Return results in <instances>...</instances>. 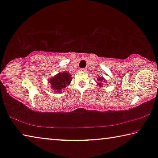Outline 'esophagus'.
Wrapping results in <instances>:
<instances>
[{
	"label": "esophagus",
	"mask_w": 158,
	"mask_h": 158,
	"mask_svg": "<svg viewBox=\"0 0 158 158\" xmlns=\"http://www.w3.org/2000/svg\"><path fill=\"white\" fill-rule=\"evenodd\" d=\"M80 71H81V72H86V69H81V70H80Z\"/></svg>",
	"instance_id": "esophagus-1"
}]
</instances>
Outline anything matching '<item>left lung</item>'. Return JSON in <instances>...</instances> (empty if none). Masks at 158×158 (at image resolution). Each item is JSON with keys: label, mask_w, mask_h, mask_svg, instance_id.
Returning <instances> with one entry per match:
<instances>
[{"label": "left lung", "mask_w": 158, "mask_h": 158, "mask_svg": "<svg viewBox=\"0 0 158 158\" xmlns=\"http://www.w3.org/2000/svg\"><path fill=\"white\" fill-rule=\"evenodd\" d=\"M96 82H97V86L98 87H102L103 85H104V84L107 83V81L103 77H98V78H96Z\"/></svg>", "instance_id": "1"}]
</instances>
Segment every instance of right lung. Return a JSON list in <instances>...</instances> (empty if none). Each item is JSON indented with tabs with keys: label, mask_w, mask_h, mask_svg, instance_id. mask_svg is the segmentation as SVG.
Instances as JSON below:
<instances>
[{
	"label": "right lung",
	"mask_w": 158,
	"mask_h": 158,
	"mask_svg": "<svg viewBox=\"0 0 158 158\" xmlns=\"http://www.w3.org/2000/svg\"><path fill=\"white\" fill-rule=\"evenodd\" d=\"M72 74L68 72H59L53 77L49 78L48 84H50L51 89L55 93L61 94L66 87L68 86L72 81Z\"/></svg>",
	"instance_id": "1"
}]
</instances>
